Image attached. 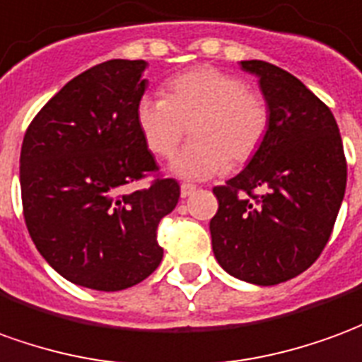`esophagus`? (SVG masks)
<instances>
[{
	"label": "esophagus",
	"mask_w": 362,
	"mask_h": 362,
	"mask_svg": "<svg viewBox=\"0 0 362 362\" xmlns=\"http://www.w3.org/2000/svg\"><path fill=\"white\" fill-rule=\"evenodd\" d=\"M194 193H197V187L194 185H189V183H183V185H181V197H183V199H187V197H191V194Z\"/></svg>",
	"instance_id": "1"
}]
</instances>
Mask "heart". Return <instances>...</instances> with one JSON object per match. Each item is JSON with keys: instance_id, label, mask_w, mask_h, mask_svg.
<instances>
[{"instance_id": "obj_1", "label": "heart", "mask_w": 362, "mask_h": 362, "mask_svg": "<svg viewBox=\"0 0 362 362\" xmlns=\"http://www.w3.org/2000/svg\"><path fill=\"white\" fill-rule=\"evenodd\" d=\"M136 124L156 156L169 158L191 124L194 140L177 153L169 171L201 181L250 161L269 132V107L242 79L216 68H194L165 83V97L144 95Z\"/></svg>"}]
</instances>
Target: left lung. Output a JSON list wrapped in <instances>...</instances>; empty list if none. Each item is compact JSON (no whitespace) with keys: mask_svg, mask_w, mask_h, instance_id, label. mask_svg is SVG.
<instances>
[{"mask_svg":"<svg viewBox=\"0 0 362 362\" xmlns=\"http://www.w3.org/2000/svg\"><path fill=\"white\" fill-rule=\"evenodd\" d=\"M240 68L259 79L269 132L247 165L212 189L210 238L228 275L273 286L320 257L345 197L347 163L332 111L298 78L263 60Z\"/></svg>","mask_w":362,"mask_h":362,"instance_id":"1","label":"left lung"}]
</instances>
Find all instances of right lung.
Segmentation results:
<instances>
[{"label":"right lung","instance_id":"right-lung-1","mask_svg":"<svg viewBox=\"0 0 362 362\" xmlns=\"http://www.w3.org/2000/svg\"><path fill=\"white\" fill-rule=\"evenodd\" d=\"M146 60H109L68 81L30 122L21 146L25 222L38 253L79 286L115 292L152 275L156 232L175 209V179L124 193L156 169L136 124Z\"/></svg>","mask_w":362,"mask_h":362}]
</instances>
